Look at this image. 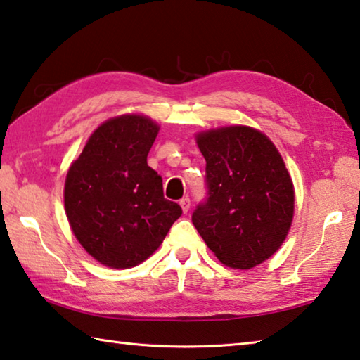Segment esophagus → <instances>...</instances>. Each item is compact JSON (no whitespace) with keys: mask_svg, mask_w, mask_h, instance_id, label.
I'll list each match as a JSON object with an SVG mask.
<instances>
[{"mask_svg":"<svg viewBox=\"0 0 360 360\" xmlns=\"http://www.w3.org/2000/svg\"><path fill=\"white\" fill-rule=\"evenodd\" d=\"M179 205H181V208H182V211H184V212H187L188 210H191V198H188V197H184V198H181V200H179Z\"/></svg>","mask_w":360,"mask_h":360,"instance_id":"obj_1","label":"esophagus"}]
</instances>
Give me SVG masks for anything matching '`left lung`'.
<instances>
[{"label": "left lung", "mask_w": 360, "mask_h": 360, "mask_svg": "<svg viewBox=\"0 0 360 360\" xmlns=\"http://www.w3.org/2000/svg\"><path fill=\"white\" fill-rule=\"evenodd\" d=\"M206 198L192 222L222 264L248 270L271 257L294 217V186L281 155L264 133L225 127L200 133Z\"/></svg>", "instance_id": "1"}]
</instances>
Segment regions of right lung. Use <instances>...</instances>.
Returning <instances> with one entry per match:
<instances>
[{
  "label": "right lung",
  "instance_id": "add662e5",
  "mask_svg": "<svg viewBox=\"0 0 360 360\" xmlns=\"http://www.w3.org/2000/svg\"><path fill=\"white\" fill-rule=\"evenodd\" d=\"M158 125L144 115L101 124L72 162L65 211L72 233L94 259L111 268L141 264L182 214L163 197L162 176L148 165Z\"/></svg>",
  "mask_w": 360,
  "mask_h": 360
}]
</instances>
